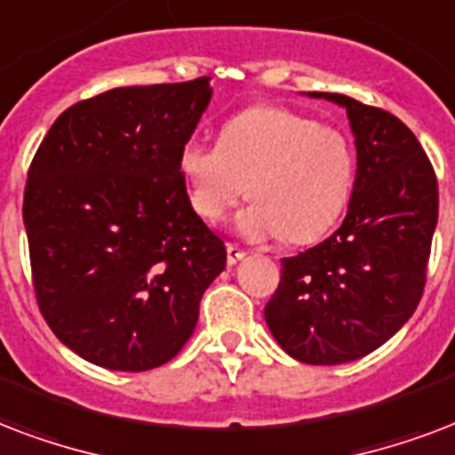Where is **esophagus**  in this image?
<instances>
[{"label": "esophagus", "instance_id": "34e87169", "mask_svg": "<svg viewBox=\"0 0 455 455\" xmlns=\"http://www.w3.org/2000/svg\"><path fill=\"white\" fill-rule=\"evenodd\" d=\"M246 251L244 249H239L237 244H228V266H237L239 260L244 259Z\"/></svg>", "mask_w": 455, "mask_h": 455}]
</instances>
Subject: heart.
I'll return each instance as SVG.
<instances>
[{
  "instance_id": "obj_1",
  "label": "heart",
  "mask_w": 455,
  "mask_h": 455,
  "mask_svg": "<svg viewBox=\"0 0 455 455\" xmlns=\"http://www.w3.org/2000/svg\"><path fill=\"white\" fill-rule=\"evenodd\" d=\"M180 172L204 220H220L249 182L253 204L239 213L237 230L253 242L284 235L308 244L347 209L355 161L339 128L284 107H251L225 123L218 144L185 142Z\"/></svg>"
}]
</instances>
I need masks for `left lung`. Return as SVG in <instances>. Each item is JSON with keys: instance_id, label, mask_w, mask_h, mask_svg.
<instances>
[{"instance_id": "obj_1", "label": "left lung", "mask_w": 455, "mask_h": 455, "mask_svg": "<svg viewBox=\"0 0 455 455\" xmlns=\"http://www.w3.org/2000/svg\"><path fill=\"white\" fill-rule=\"evenodd\" d=\"M308 94L347 108L358 171L339 230L283 259L266 323L291 358L337 365L382 347L420 304L439 189L427 154L396 116L344 94Z\"/></svg>"}]
</instances>
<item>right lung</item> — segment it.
Instances as JSON below:
<instances>
[{
	"mask_svg": "<svg viewBox=\"0 0 455 455\" xmlns=\"http://www.w3.org/2000/svg\"><path fill=\"white\" fill-rule=\"evenodd\" d=\"M211 77L116 87L66 108L28 171L35 299L59 339L108 371L142 372L192 337L223 239L180 172Z\"/></svg>",
	"mask_w": 455,
	"mask_h": 455,
	"instance_id": "add662e5",
	"label": "right lung"
}]
</instances>
